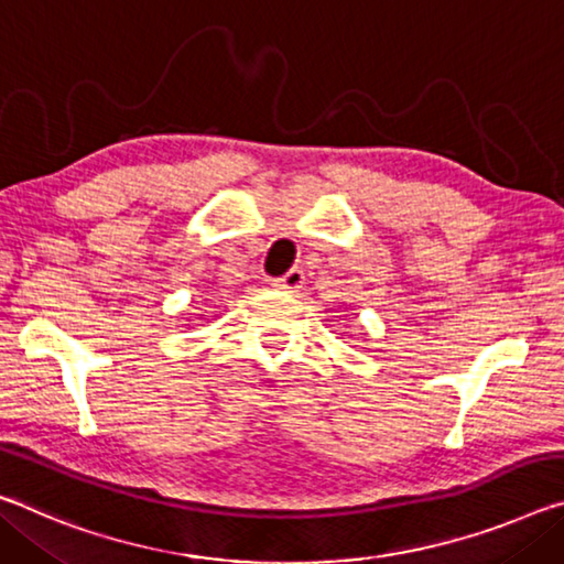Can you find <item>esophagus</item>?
<instances>
[{"mask_svg":"<svg viewBox=\"0 0 564 564\" xmlns=\"http://www.w3.org/2000/svg\"><path fill=\"white\" fill-rule=\"evenodd\" d=\"M273 285H275V289H281V291H299L301 289V285H303V271H301V268H291V271L289 273H285V275H281V279H275L273 281Z\"/></svg>","mask_w":564,"mask_h":564,"instance_id":"1","label":"esophagus"}]
</instances>
